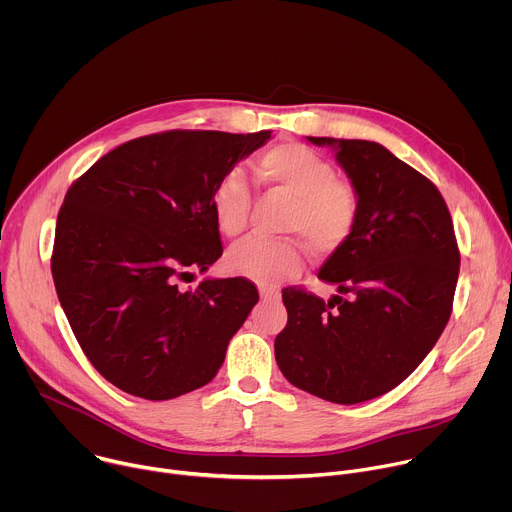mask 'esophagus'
I'll use <instances>...</instances> for the list:
<instances>
[{
    "mask_svg": "<svg viewBox=\"0 0 512 512\" xmlns=\"http://www.w3.org/2000/svg\"><path fill=\"white\" fill-rule=\"evenodd\" d=\"M259 296L263 302H279L281 300V294L277 289H267V287L259 289Z\"/></svg>",
    "mask_w": 512,
    "mask_h": 512,
    "instance_id": "obj_1",
    "label": "esophagus"
}]
</instances>
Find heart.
I'll return each mask as SVG.
<instances>
[{"instance_id": "1", "label": "heart", "mask_w": 512, "mask_h": 512, "mask_svg": "<svg viewBox=\"0 0 512 512\" xmlns=\"http://www.w3.org/2000/svg\"><path fill=\"white\" fill-rule=\"evenodd\" d=\"M261 178L296 198L289 229L304 241L328 253L348 241L358 223V196L348 182L336 178L334 166L302 143H279L257 164ZM251 206V188L241 168L229 170L212 194V212L218 231L237 237L245 231ZM229 269L261 285H275L302 269V251L291 241L249 237L227 255Z\"/></svg>"}]
</instances>
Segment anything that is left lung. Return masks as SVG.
I'll use <instances>...</instances> for the list:
<instances>
[{"mask_svg": "<svg viewBox=\"0 0 512 512\" xmlns=\"http://www.w3.org/2000/svg\"><path fill=\"white\" fill-rule=\"evenodd\" d=\"M332 148L358 196V223L318 277L328 302L285 289L275 338L283 377L320 399L354 405L405 381L442 336L460 273L450 210L425 176L367 139L308 137Z\"/></svg>", "mask_w": 512, "mask_h": 512, "instance_id": "1", "label": "left lung"}]
</instances>
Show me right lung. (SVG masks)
<instances>
[{
    "instance_id": "obj_1",
    "label": "right lung",
    "mask_w": 512,
    "mask_h": 512,
    "mask_svg": "<svg viewBox=\"0 0 512 512\" xmlns=\"http://www.w3.org/2000/svg\"><path fill=\"white\" fill-rule=\"evenodd\" d=\"M271 131H166L93 164L58 212L52 277L93 367L117 389L166 401L204 387L259 300L243 277L182 281L223 255L221 178Z\"/></svg>"
}]
</instances>
